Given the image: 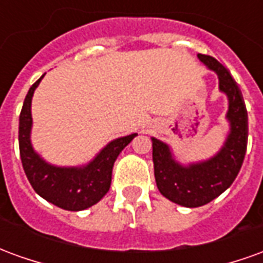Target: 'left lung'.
<instances>
[{"instance_id":"obj_1","label":"left lung","mask_w":263,"mask_h":263,"mask_svg":"<svg viewBox=\"0 0 263 263\" xmlns=\"http://www.w3.org/2000/svg\"><path fill=\"white\" fill-rule=\"evenodd\" d=\"M197 58L218 74L220 90L228 96L227 118L231 132L224 148L207 162L184 167L172 159L166 143L152 138L155 180L159 192L173 203L192 209L210 203L231 186L242 166L248 145V111L239 87L213 56L198 53Z\"/></svg>"}]
</instances>
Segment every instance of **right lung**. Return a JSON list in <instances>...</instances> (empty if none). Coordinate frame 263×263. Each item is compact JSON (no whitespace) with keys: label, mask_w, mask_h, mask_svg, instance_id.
<instances>
[{"label":"right lung","mask_w":263,"mask_h":263,"mask_svg":"<svg viewBox=\"0 0 263 263\" xmlns=\"http://www.w3.org/2000/svg\"><path fill=\"white\" fill-rule=\"evenodd\" d=\"M42 77L32 84L21 109L18 139L22 166L33 190L49 203L69 211L86 210L107 194L111 186L115 159L121 151L137 137V134L109 142L97 158L84 167H56L48 165L33 152L29 139L32 96Z\"/></svg>","instance_id":"right-lung-1"}]
</instances>
